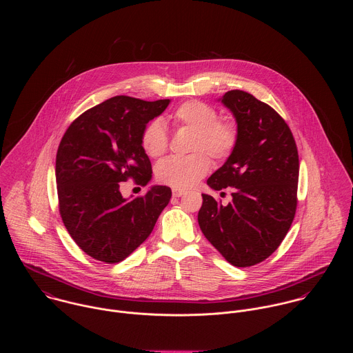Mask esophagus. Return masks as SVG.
Returning a JSON list of instances; mask_svg holds the SVG:
<instances>
[{"label":"esophagus","instance_id":"34e87169","mask_svg":"<svg viewBox=\"0 0 353 353\" xmlns=\"http://www.w3.org/2000/svg\"><path fill=\"white\" fill-rule=\"evenodd\" d=\"M183 194H186L185 190H181V189H172V196L174 197H182Z\"/></svg>","mask_w":353,"mask_h":353}]
</instances>
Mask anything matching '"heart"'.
<instances>
[{"label": "heart", "instance_id": "b5f03b06", "mask_svg": "<svg viewBox=\"0 0 353 353\" xmlns=\"http://www.w3.org/2000/svg\"><path fill=\"white\" fill-rule=\"evenodd\" d=\"M178 129L193 130L189 156H171L156 165V178L160 183L174 189H189L203 178L210 161L227 160L238 147L239 128L230 118H219V111L212 104L201 101L182 103L172 114ZM141 145L151 157H160L168 150V134L161 121L150 122L143 134Z\"/></svg>", "mask_w": 353, "mask_h": 353}]
</instances>
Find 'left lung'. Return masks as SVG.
Wrapping results in <instances>:
<instances>
[{"instance_id": "1", "label": "left lung", "mask_w": 353, "mask_h": 353, "mask_svg": "<svg viewBox=\"0 0 353 353\" xmlns=\"http://www.w3.org/2000/svg\"><path fill=\"white\" fill-rule=\"evenodd\" d=\"M223 103L239 128L236 150L208 179L214 190L234 188L223 205L202 194L199 224L231 265L248 268L279 249L298 206L299 154L284 118L252 94L232 90Z\"/></svg>"}]
</instances>
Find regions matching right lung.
<instances>
[{
    "label": "right lung",
    "instance_id": "obj_1",
    "mask_svg": "<svg viewBox=\"0 0 353 353\" xmlns=\"http://www.w3.org/2000/svg\"><path fill=\"white\" fill-rule=\"evenodd\" d=\"M168 103L114 97L79 115L61 139L55 157L59 214L76 245L98 261L115 263L130 255L170 202L168 186H153L133 200L119 192L121 182L147 186L151 181L141 134Z\"/></svg>",
    "mask_w": 353,
    "mask_h": 353
}]
</instances>
